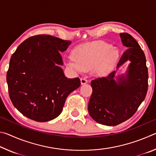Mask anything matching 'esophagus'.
Returning a JSON list of instances; mask_svg holds the SVG:
<instances>
[{
	"instance_id": "1",
	"label": "esophagus",
	"mask_w": 156,
	"mask_h": 156,
	"mask_svg": "<svg viewBox=\"0 0 156 156\" xmlns=\"http://www.w3.org/2000/svg\"><path fill=\"white\" fill-rule=\"evenodd\" d=\"M87 80L86 78H80V83L81 84H85L86 83H87Z\"/></svg>"
}]
</instances>
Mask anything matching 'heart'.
Segmentation results:
<instances>
[{
  "label": "heart",
  "mask_w": 156,
  "mask_h": 156,
  "mask_svg": "<svg viewBox=\"0 0 156 156\" xmlns=\"http://www.w3.org/2000/svg\"><path fill=\"white\" fill-rule=\"evenodd\" d=\"M72 56L65 60L68 68L78 73L91 69L94 74L102 76L112 69L119 58V51L109 43L97 41L76 47Z\"/></svg>",
  "instance_id": "obj_1"
}]
</instances>
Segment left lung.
I'll return each instance as SVG.
<instances>
[{"mask_svg":"<svg viewBox=\"0 0 156 156\" xmlns=\"http://www.w3.org/2000/svg\"><path fill=\"white\" fill-rule=\"evenodd\" d=\"M120 36L127 49L116 69L129 62L125 73L115 76L114 71L91 82L93 91L89 113L96 122L107 126H115L130 118L144 101L148 89V69L143 51L130 34L122 33Z\"/></svg>","mask_w":156,"mask_h":156,"instance_id":"left-lung-1","label":"left lung"}]
</instances>
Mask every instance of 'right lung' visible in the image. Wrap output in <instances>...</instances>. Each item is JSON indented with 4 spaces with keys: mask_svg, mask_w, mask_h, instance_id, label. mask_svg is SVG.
Returning a JSON list of instances; mask_svg holds the SVG:
<instances>
[{
    "mask_svg": "<svg viewBox=\"0 0 156 156\" xmlns=\"http://www.w3.org/2000/svg\"><path fill=\"white\" fill-rule=\"evenodd\" d=\"M72 42L50 35L30 37L12 54L7 73L10 99L30 119L47 122L57 118L67 97L80 86L78 78H68L60 52Z\"/></svg>",
    "mask_w": 156,
    "mask_h": 156,
    "instance_id": "right-lung-1",
    "label": "right lung"
}]
</instances>
